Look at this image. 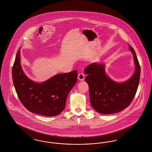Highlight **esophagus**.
<instances>
[{
  "label": "esophagus",
  "instance_id": "esophagus-1",
  "mask_svg": "<svg viewBox=\"0 0 152 152\" xmlns=\"http://www.w3.org/2000/svg\"><path fill=\"white\" fill-rule=\"evenodd\" d=\"M85 78V75L83 73H80L78 75V79L80 80V81H82Z\"/></svg>",
  "mask_w": 152,
  "mask_h": 152
}]
</instances>
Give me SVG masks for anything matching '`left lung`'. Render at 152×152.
<instances>
[{
	"label": "left lung",
	"instance_id": "obj_1",
	"mask_svg": "<svg viewBox=\"0 0 152 152\" xmlns=\"http://www.w3.org/2000/svg\"><path fill=\"white\" fill-rule=\"evenodd\" d=\"M135 72L130 79L118 83L110 79L105 72V65L92 63L84 69L86 81L89 89L90 101L95 110L102 114H113L127 108L134 99L139 84L141 68L133 48Z\"/></svg>",
	"mask_w": 152,
	"mask_h": 152
}]
</instances>
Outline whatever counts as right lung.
I'll return each instance as SVG.
<instances>
[{"mask_svg": "<svg viewBox=\"0 0 152 152\" xmlns=\"http://www.w3.org/2000/svg\"><path fill=\"white\" fill-rule=\"evenodd\" d=\"M12 80L18 96L31 112L45 116H57L65 108L67 96L77 82V71L58 74L42 83H35L24 73L20 50L12 66Z\"/></svg>", "mask_w": 152, "mask_h": 152, "instance_id": "right-lung-1", "label": "right lung"}]
</instances>
